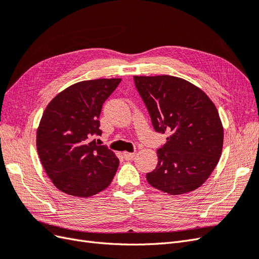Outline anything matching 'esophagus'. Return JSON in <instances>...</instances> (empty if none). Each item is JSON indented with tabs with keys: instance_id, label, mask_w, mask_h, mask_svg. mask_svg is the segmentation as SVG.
<instances>
[{
	"instance_id": "1",
	"label": "esophagus",
	"mask_w": 259,
	"mask_h": 259,
	"mask_svg": "<svg viewBox=\"0 0 259 259\" xmlns=\"http://www.w3.org/2000/svg\"><path fill=\"white\" fill-rule=\"evenodd\" d=\"M135 152H123V156H124V159L126 160V161H130V160H132L133 158H134L135 156Z\"/></svg>"
}]
</instances>
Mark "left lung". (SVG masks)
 Segmentation results:
<instances>
[{
  "label": "left lung",
  "mask_w": 259,
  "mask_h": 259,
  "mask_svg": "<svg viewBox=\"0 0 259 259\" xmlns=\"http://www.w3.org/2000/svg\"><path fill=\"white\" fill-rule=\"evenodd\" d=\"M134 81L155 132L169 134L148 183L171 195L198 189L223 151L224 127L214 103L182 77L135 75Z\"/></svg>",
  "instance_id": "obj_1"
}]
</instances>
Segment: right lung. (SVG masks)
<instances>
[{
	"mask_svg": "<svg viewBox=\"0 0 259 259\" xmlns=\"http://www.w3.org/2000/svg\"><path fill=\"white\" fill-rule=\"evenodd\" d=\"M121 79L77 82L55 96L36 131V149L52 183L60 191L88 198L105 190L119 159L94 136L101 135L99 115Z\"/></svg>",
	"mask_w": 259,
	"mask_h": 259,
	"instance_id": "right-lung-1",
	"label": "right lung"
}]
</instances>
